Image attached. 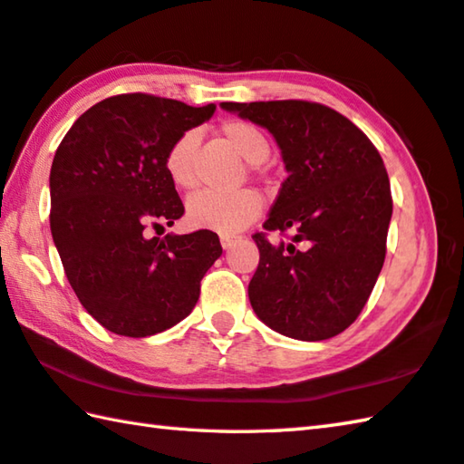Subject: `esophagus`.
<instances>
[{
  "label": "esophagus",
  "instance_id": "obj_1",
  "mask_svg": "<svg viewBox=\"0 0 464 464\" xmlns=\"http://www.w3.org/2000/svg\"><path fill=\"white\" fill-rule=\"evenodd\" d=\"M237 241V237H233V235H221V245H223V249H229V247H233V243Z\"/></svg>",
  "mask_w": 464,
  "mask_h": 464
}]
</instances>
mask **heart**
Segmentation results:
<instances>
[{
  "instance_id": "1",
  "label": "heart",
  "mask_w": 464,
  "mask_h": 464,
  "mask_svg": "<svg viewBox=\"0 0 464 464\" xmlns=\"http://www.w3.org/2000/svg\"><path fill=\"white\" fill-rule=\"evenodd\" d=\"M221 139L249 162V175L263 177L259 162L266 160L271 152L269 136L257 124L243 118H229L219 124ZM197 149L198 134L187 130L177 136L165 154V170L170 183L180 190L197 187ZM261 213V198L251 188L237 190L231 195L198 193L187 203V223L190 229L213 231L221 235H233L251 225Z\"/></svg>"
}]
</instances>
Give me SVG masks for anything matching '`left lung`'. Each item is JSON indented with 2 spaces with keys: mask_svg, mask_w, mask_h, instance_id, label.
<instances>
[{
  "mask_svg": "<svg viewBox=\"0 0 464 464\" xmlns=\"http://www.w3.org/2000/svg\"><path fill=\"white\" fill-rule=\"evenodd\" d=\"M276 136L287 179L261 233L249 281L257 317L287 338H334L364 310L386 257L392 193L382 157L334 108L307 100L223 102ZM267 230L295 231L274 246Z\"/></svg>",
  "mask_w": 464,
  "mask_h": 464,
  "instance_id": "obj_1",
  "label": "left lung"
}]
</instances>
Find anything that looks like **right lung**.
<instances>
[{"instance_id": "right-lung-1", "label": "right lung", "mask_w": 464, "mask_h": 464, "mask_svg": "<svg viewBox=\"0 0 464 464\" xmlns=\"http://www.w3.org/2000/svg\"><path fill=\"white\" fill-rule=\"evenodd\" d=\"M132 92L102 100L63 136L50 170V229L84 310L108 332L147 338L187 317L221 243L213 231L149 237L185 213L165 170L172 140L213 116Z\"/></svg>"}]
</instances>
